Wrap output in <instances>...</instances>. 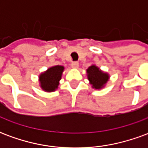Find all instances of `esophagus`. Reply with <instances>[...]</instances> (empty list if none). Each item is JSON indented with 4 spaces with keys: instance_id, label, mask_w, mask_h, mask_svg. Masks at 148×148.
I'll return each instance as SVG.
<instances>
[{
    "instance_id": "34e87169",
    "label": "esophagus",
    "mask_w": 148,
    "mask_h": 148,
    "mask_svg": "<svg viewBox=\"0 0 148 148\" xmlns=\"http://www.w3.org/2000/svg\"><path fill=\"white\" fill-rule=\"evenodd\" d=\"M71 66L73 68L77 69V68H78V66H79V63H78L77 62H71Z\"/></svg>"
}]
</instances>
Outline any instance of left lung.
<instances>
[{"instance_id": "obj_1", "label": "left lung", "mask_w": 148, "mask_h": 148, "mask_svg": "<svg viewBox=\"0 0 148 148\" xmlns=\"http://www.w3.org/2000/svg\"><path fill=\"white\" fill-rule=\"evenodd\" d=\"M87 77L90 81L92 87L96 90H101L109 79V75L103 72L95 65H92L86 70Z\"/></svg>"}]
</instances>
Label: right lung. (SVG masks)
<instances>
[{"label": "right lung", "mask_w": 148, "mask_h": 148, "mask_svg": "<svg viewBox=\"0 0 148 148\" xmlns=\"http://www.w3.org/2000/svg\"><path fill=\"white\" fill-rule=\"evenodd\" d=\"M63 71L64 66H55L47 69L39 75L40 87L46 92H53L57 90Z\"/></svg>", "instance_id": "right-lung-1"}]
</instances>
